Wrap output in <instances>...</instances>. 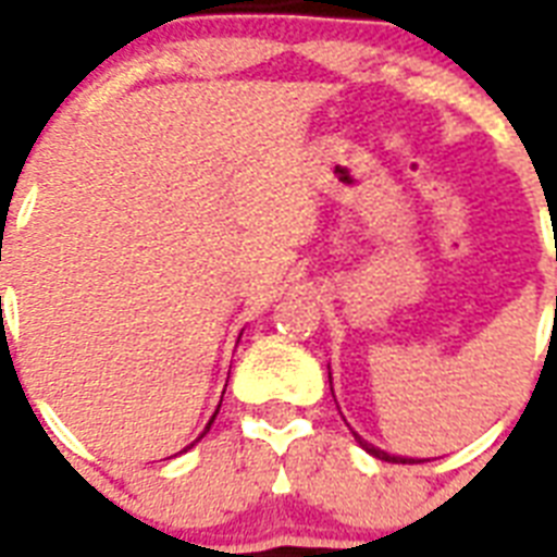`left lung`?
Returning a JSON list of instances; mask_svg holds the SVG:
<instances>
[{
    "label": "left lung",
    "instance_id": "obj_1",
    "mask_svg": "<svg viewBox=\"0 0 557 557\" xmlns=\"http://www.w3.org/2000/svg\"><path fill=\"white\" fill-rule=\"evenodd\" d=\"M330 379H332V375H330ZM356 440H358V445H361V448L367 450V454H372V457L384 459V462H413V459H405V457H389L387 450L375 448V445H370V442H367V440H361V436H358V433H356Z\"/></svg>",
    "mask_w": 557,
    "mask_h": 557
}]
</instances>
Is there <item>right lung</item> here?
<instances>
[{
    "label": "right lung",
    "instance_id": "add662e5",
    "mask_svg": "<svg viewBox=\"0 0 557 557\" xmlns=\"http://www.w3.org/2000/svg\"><path fill=\"white\" fill-rule=\"evenodd\" d=\"M219 405H222V401H219ZM216 413H219V410H216ZM216 413H213V419H216ZM213 419H210V422H208V428H205V431H201V436H205V433L210 431V424H213ZM201 436H199V440H201ZM199 440H196V442H199ZM196 442H193V445H196ZM193 445H187V448H193ZM187 448H185V450H187Z\"/></svg>",
    "mask_w": 557,
    "mask_h": 557
}]
</instances>
